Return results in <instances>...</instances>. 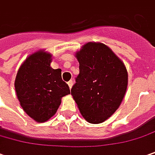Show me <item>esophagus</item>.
Instances as JSON below:
<instances>
[{
	"instance_id": "34e87169",
	"label": "esophagus",
	"mask_w": 155,
	"mask_h": 155,
	"mask_svg": "<svg viewBox=\"0 0 155 155\" xmlns=\"http://www.w3.org/2000/svg\"><path fill=\"white\" fill-rule=\"evenodd\" d=\"M68 85H69V89H71L72 86H73V81H69L68 82Z\"/></svg>"
}]
</instances>
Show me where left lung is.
Wrapping results in <instances>:
<instances>
[{"mask_svg": "<svg viewBox=\"0 0 155 155\" xmlns=\"http://www.w3.org/2000/svg\"><path fill=\"white\" fill-rule=\"evenodd\" d=\"M80 74L71 95L82 116L91 124L105 121L120 107L126 94V66L112 50L99 42H88L76 52Z\"/></svg>", "mask_w": 155, "mask_h": 155, "instance_id": "1", "label": "left lung"}]
</instances>
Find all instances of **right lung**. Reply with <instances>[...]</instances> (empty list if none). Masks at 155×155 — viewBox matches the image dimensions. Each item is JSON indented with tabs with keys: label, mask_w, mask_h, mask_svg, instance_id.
<instances>
[{
	"label": "right lung",
	"mask_w": 155,
	"mask_h": 155,
	"mask_svg": "<svg viewBox=\"0 0 155 155\" xmlns=\"http://www.w3.org/2000/svg\"><path fill=\"white\" fill-rule=\"evenodd\" d=\"M51 54L38 51L28 57L20 66L15 79V91L20 105L36 122L51 119L61 104V99L70 93L62 80V70L50 66Z\"/></svg>",
	"instance_id": "1"
}]
</instances>
